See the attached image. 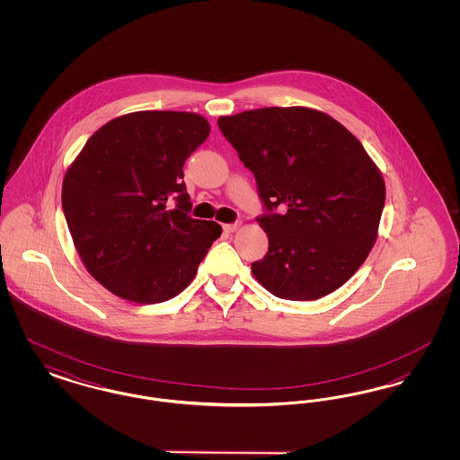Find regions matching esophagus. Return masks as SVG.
I'll return each mask as SVG.
<instances>
[{"mask_svg":"<svg viewBox=\"0 0 460 460\" xmlns=\"http://www.w3.org/2000/svg\"><path fill=\"white\" fill-rule=\"evenodd\" d=\"M238 227H240V222H231V224H224V226H222V229H224L226 233H234Z\"/></svg>","mask_w":460,"mask_h":460,"instance_id":"1","label":"esophagus"}]
</instances>
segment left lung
<instances>
[{"mask_svg": "<svg viewBox=\"0 0 460 460\" xmlns=\"http://www.w3.org/2000/svg\"><path fill=\"white\" fill-rule=\"evenodd\" d=\"M219 129L255 175L269 238L257 281L285 300H317L367 259L385 181L360 141L317 110L269 107L219 117Z\"/></svg>", "mask_w": 460, "mask_h": 460, "instance_id": "1", "label": "left lung"}]
</instances>
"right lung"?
Returning <instances> with one entry per match:
<instances>
[{
    "instance_id": "1",
    "label": "right lung",
    "mask_w": 460,
    "mask_h": 460,
    "mask_svg": "<svg viewBox=\"0 0 460 460\" xmlns=\"http://www.w3.org/2000/svg\"><path fill=\"white\" fill-rule=\"evenodd\" d=\"M208 122L188 111H136L110 120L66 171L62 207L91 276L136 304L174 298L197 274L217 222L190 216L184 162Z\"/></svg>"
}]
</instances>
